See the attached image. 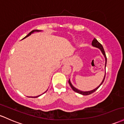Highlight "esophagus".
Instances as JSON below:
<instances>
[{
    "instance_id": "34e87169",
    "label": "esophagus",
    "mask_w": 124,
    "mask_h": 124,
    "mask_svg": "<svg viewBox=\"0 0 124 124\" xmlns=\"http://www.w3.org/2000/svg\"><path fill=\"white\" fill-rule=\"evenodd\" d=\"M64 63H66V64H69V59H65L64 61Z\"/></svg>"
}]
</instances>
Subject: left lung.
<instances>
[{"mask_svg": "<svg viewBox=\"0 0 124 124\" xmlns=\"http://www.w3.org/2000/svg\"><path fill=\"white\" fill-rule=\"evenodd\" d=\"M92 45L93 46V47H97V48L100 49V51H101L102 54L104 56L105 59V68H106V65H107V56H106V55H105V51H104V47H103L102 45L101 44L100 42L98 41V40H96V39H95V38H94V39H93V40H92ZM105 75H106V70H105V75H104V79H103V80H102V82L101 83V84H100V85H99L98 86L96 87V88H95V89H92V90H91V91H81V90H79V89H77V88H76L75 87H74V86H73L71 82H70V79H69L68 82H69V85H70V87H71V88L73 89V91H75V92H77V93H80V94L83 95H88L91 94V93H93V92H94L95 91L97 90V89L99 88V87H100V86H101V85L102 84V83L104 82V81L105 78Z\"/></svg>", "mask_w": 124, "mask_h": 124, "instance_id": "8db88e82", "label": "left lung"}]
</instances>
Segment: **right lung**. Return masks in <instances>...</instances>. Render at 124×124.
<instances>
[{"label":"right lung","instance_id":"add662e5","mask_svg":"<svg viewBox=\"0 0 124 124\" xmlns=\"http://www.w3.org/2000/svg\"><path fill=\"white\" fill-rule=\"evenodd\" d=\"M41 31H40V30H33V31H31V32H29V33H28V35H27L26 36H25V37H24V38H23L22 39V40H23V39H25L26 38H27V37H28V36H30V35H31V34H32V33H35V32H41ZM47 90H46L45 91V92H44V93H45L46 92ZM40 95H38V96H29V98H38V97H39V96H40Z\"/></svg>","mask_w":124,"mask_h":124}]
</instances>
